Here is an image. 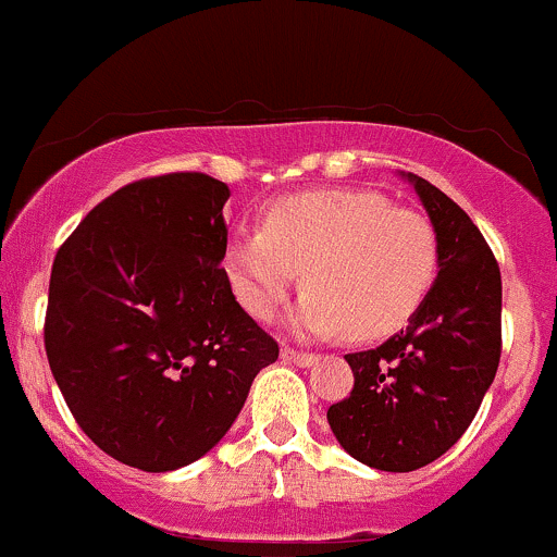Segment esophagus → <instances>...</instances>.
Segmentation results:
<instances>
[{"instance_id":"1","label":"esophagus","mask_w":557,"mask_h":557,"mask_svg":"<svg viewBox=\"0 0 557 557\" xmlns=\"http://www.w3.org/2000/svg\"><path fill=\"white\" fill-rule=\"evenodd\" d=\"M281 358H284L286 363H297V367H313V363L319 361L315 352H302L295 348H281Z\"/></svg>"}]
</instances>
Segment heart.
<instances>
[{
  "label": "heart",
  "instance_id": "1",
  "mask_svg": "<svg viewBox=\"0 0 557 557\" xmlns=\"http://www.w3.org/2000/svg\"><path fill=\"white\" fill-rule=\"evenodd\" d=\"M238 302L271 321L300 281L308 286L289 324L302 337L372 339L396 332L428 300L438 273V236L414 209L380 190L332 188L286 196L260 228L225 244Z\"/></svg>",
  "mask_w": 557,
  "mask_h": 557
}]
</instances>
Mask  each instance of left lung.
Wrapping results in <instances>:
<instances>
[{
    "instance_id": "obj_1",
    "label": "left lung",
    "mask_w": 557,
    "mask_h": 557,
    "mask_svg": "<svg viewBox=\"0 0 557 557\" xmlns=\"http://www.w3.org/2000/svg\"><path fill=\"white\" fill-rule=\"evenodd\" d=\"M400 177L438 236V276L409 326L345 356L356 382L326 411L339 446L387 472L420 470L462 438L502 352V276L486 238L444 190L411 172Z\"/></svg>"
}]
</instances>
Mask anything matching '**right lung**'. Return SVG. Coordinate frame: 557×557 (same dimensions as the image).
Returning <instances> with one entry per match:
<instances>
[{"label": "right lung", "mask_w": 557, "mask_h": 557, "mask_svg": "<svg viewBox=\"0 0 557 557\" xmlns=\"http://www.w3.org/2000/svg\"><path fill=\"white\" fill-rule=\"evenodd\" d=\"M228 196L201 172L129 183L52 262V376L92 444L129 468L170 472L205 457L278 358L220 265Z\"/></svg>", "instance_id": "1"}]
</instances>
